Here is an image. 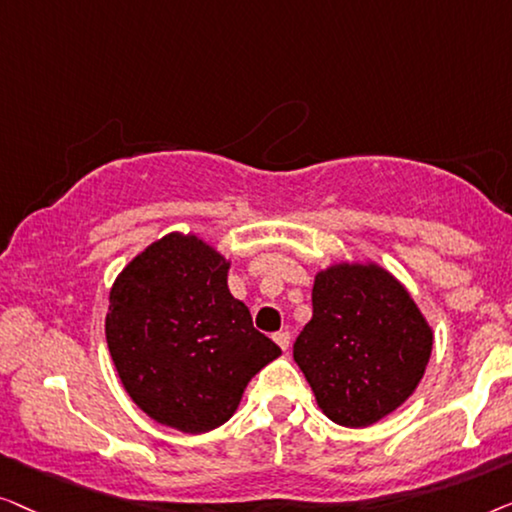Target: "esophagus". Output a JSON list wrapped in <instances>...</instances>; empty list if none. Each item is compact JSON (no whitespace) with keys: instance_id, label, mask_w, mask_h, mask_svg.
<instances>
[{"instance_id":"1","label":"esophagus","mask_w":512,"mask_h":512,"mask_svg":"<svg viewBox=\"0 0 512 512\" xmlns=\"http://www.w3.org/2000/svg\"><path fill=\"white\" fill-rule=\"evenodd\" d=\"M273 341L280 345V350H287L290 348V331H276V334H273Z\"/></svg>"}]
</instances>
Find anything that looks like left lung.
I'll return each instance as SVG.
<instances>
[{
	"label": "left lung",
	"mask_w": 512,
	"mask_h": 512,
	"mask_svg": "<svg viewBox=\"0 0 512 512\" xmlns=\"http://www.w3.org/2000/svg\"><path fill=\"white\" fill-rule=\"evenodd\" d=\"M434 331L390 271L341 262L318 271L313 318L294 341V362L331 422L369 427L420 385Z\"/></svg>",
	"instance_id": "1"
}]
</instances>
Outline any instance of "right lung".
I'll return each mask as SVG.
<instances>
[{"label": "right lung", "mask_w": 512, "mask_h": 512, "mask_svg": "<svg viewBox=\"0 0 512 512\" xmlns=\"http://www.w3.org/2000/svg\"><path fill=\"white\" fill-rule=\"evenodd\" d=\"M229 262L194 234L171 232L118 273L106 343L120 383L148 417L206 434L239 408L280 355L227 287Z\"/></svg>", "instance_id": "1"}]
</instances>
